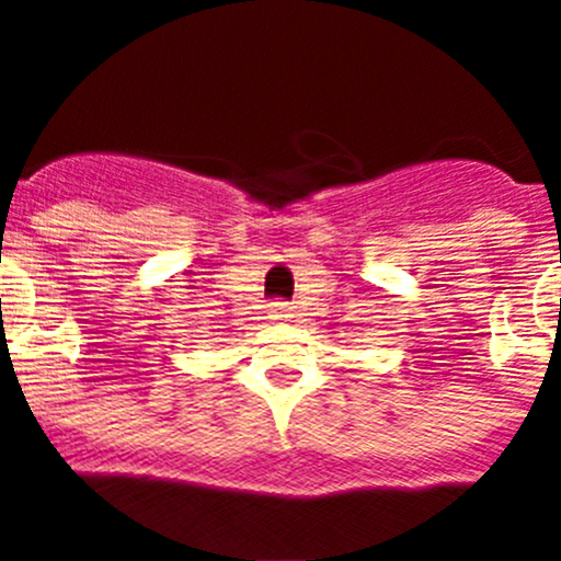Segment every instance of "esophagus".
<instances>
[{
	"mask_svg": "<svg viewBox=\"0 0 561 561\" xmlns=\"http://www.w3.org/2000/svg\"><path fill=\"white\" fill-rule=\"evenodd\" d=\"M274 318H279V321L290 318V307H287L285 301H276V305H274Z\"/></svg>",
	"mask_w": 561,
	"mask_h": 561,
	"instance_id": "1",
	"label": "esophagus"
}]
</instances>
